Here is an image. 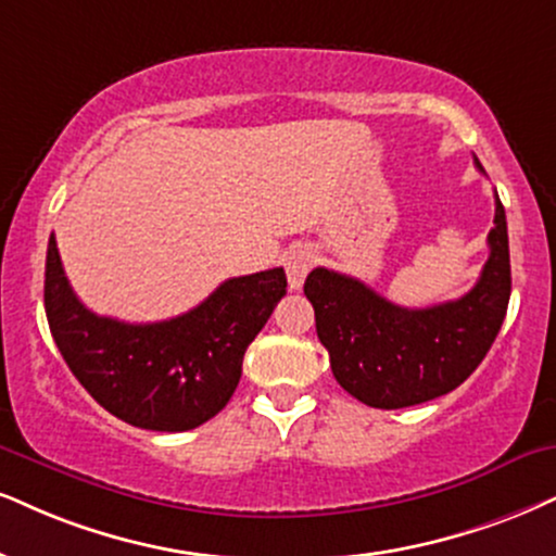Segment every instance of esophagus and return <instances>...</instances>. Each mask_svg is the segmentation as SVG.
<instances>
[{"label": "esophagus", "mask_w": 556, "mask_h": 556, "mask_svg": "<svg viewBox=\"0 0 556 556\" xmlns=\"http://www.w3.org/2000/svg\"><path fill=\"white\" fill-rule=\"evenodd\" d=\"M286 276H289V286L293 291H299L304 286L306 273L312 270L314 265V252L309 247H293V250L286 252Z\"/></svg>", "instance_id": "34e87169"}]
</instances>
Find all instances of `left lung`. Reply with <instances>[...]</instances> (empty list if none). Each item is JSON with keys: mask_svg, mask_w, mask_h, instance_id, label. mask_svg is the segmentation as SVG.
Listing matches in <instances>:
<instances>
[{"mask_svg": "<svg viewBox=\"0 0 556 556\" xmlns=\"http://www.w3.org/2000/svg\"><path fill=\"white\" fill-rule=\"evenodd\" d=\"M475 164L484 173L477 156ZM488 244L475 289L428 309H404L361 280L314 267L304 293L334 379L348 394L368 407L400 409L454 392L475 374L510 301L508 222L497 193Z\"/></svg>", "mask_w": 556, "mask_h": 556, "instance_id": "1", "label": "left lung"}]
</instances>
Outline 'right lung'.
Segmentation results:
<instances>
[{
	"label": "right lung",
	"mask_w": 556,
	"mask_h": 556,
	"mask_svg": "<svg viewBox=\"0 0 556 556\" xmlns=\"http://www.w3.org/2000/svg\"><path fill=\"white\" fill-rule=\"evenodd\" d=\"M286 296L283 267L224 280L180 317L128 325L98 317L72 291L56 237L46 252V317L66 366L118 420L182 433L222 413L242 376L244 351Z\"/></svg>",
	"instance_id": "right-lung-1"
}]
</instances>
